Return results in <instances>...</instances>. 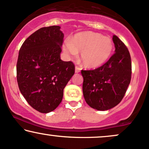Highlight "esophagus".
I'll list each match as a JSON object with an SVG mask.
<instances>
[{"label":"esophagus","instance_id":"esophagus-1","mask_svg":"<svg viewBox=\"0 0 149 149\" xmlns=\"http://www.w3.org/2000/svg\"><path fill=\"white\" fill-rule=\"evenodd\" d=\"M80 71V69L78 67H76V68H75V72L76 73H79Z\"/></svg>","mask_w":149,"mask_h":149}]
</instances>
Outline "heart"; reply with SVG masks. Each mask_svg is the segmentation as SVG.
<instances>
[{
  "label": "heart",
  "mask_w": 149,
  "mask_h": 149,
  "mask_svg": "<svg viewBox=\"0 0 149 149\" xmlns=\"http://www.w3.org/2000/svg\"><path fill=\"white\" fill-rule=\"evenodd\" d=\"M65 53L75 57L81 53L82 65L87 69L101 67L110 58L113 43L108 37L92 31L78 33L73 36L69 44L63 46Z\"/></svg>",
  "instance_id": "1"
}]
</instances>
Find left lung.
I'll return each instance as SVG.
<instances>
[{"instance_id":"1","label":"left lung","mask_w":149,"mask_h":149,"mask_svg":"<svg viewBox=\"0 0 149 149\" xmlns=\"http://www.w3.org/2000/svg\"><path fill=\"white\" fill-rule=\"evenodd\" d=\"M115 53L98 69L81 71L85 100L92 108L107 110L117 105L124 96L131 79V59L128 48L113 35Z\"/></svg>"}]
</instances>
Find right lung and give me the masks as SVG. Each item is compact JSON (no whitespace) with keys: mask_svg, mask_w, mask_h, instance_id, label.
<instances>
[{"mask_svg":"<svg viewBox=\"0 0 149 149\" xmlns=\"http://www.w3.org/2000/svg\"><path fill=\"white\" fill-rule=\"evenodd\" d=\"M64 34L60 26L44 27L26 39L19 53L17 78L28 104L42 113L56 109L75 73L72 62L60 59Z\"/></svg>","mask_w":149,"mask_h":149,"instance_id":"right-lung-1","label":"right lung"}]
</instances>
